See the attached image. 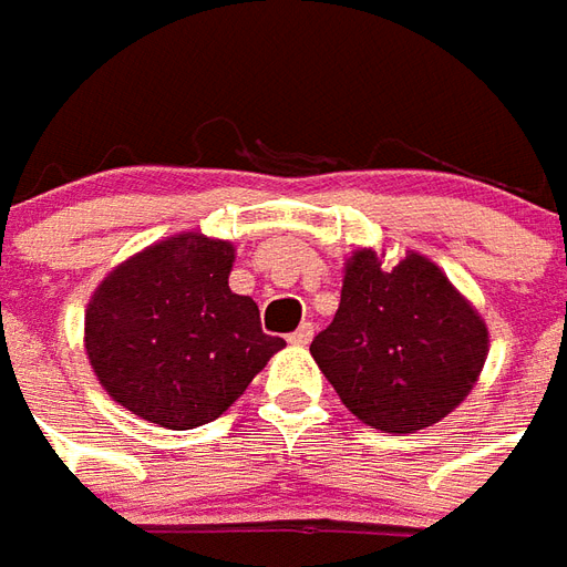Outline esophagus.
I'll return each instance as SVG.
<instances>
[{
	"label": "esophagus",
	"mask_w": 567,
	"mask_h": 567,
	"mask_svg": "<svg viewBox=\"0 0 567 567\" xmlns=\"http://www.w3.org/2000/svg\"><path fill=\"white\" fill-rule=\"evenodd\" d=\"M312 333H316V324H312V321H303V324L297 327L295 333L288 337V342H291V346H309V342H312Z\"/></svg>",
	"instance_id": "1"
}]
</instances>
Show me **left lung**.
Wrapping results in <instances>:
<instances>
[{"label": "left lung", "mask_w": 567, "mask_h": 567, "mask_svg": "<svg viewBox=\"0 0 567 567\" xmlns=\"http://www.w3.org/2000/svg\"><path fill=\"white\" fill-rule=\"evenodd\" d=\"M486 324L423 255L393 270L372 249L351 255L333 321L312 358L339 400L384 433H412L451 414L486 360Z\"/></svg>", "instance_id": "obj_1"}]
</instances>
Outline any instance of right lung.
I'll list each match as a JSON object with an SVG mask.
<instances>
[{
	"mask_svg": "<svg viewBox=\"0 0 567 567\" xmlns=\"http://www.w3.org/2000/svg\"><path fill=\"white\" fill-rule=\"evenodd\" d=\"M234 246L179 234L134 255L86 309V354L123 409L167 430L216 421L285 339L228 288Z\"/></svg>",
	"mask_w": 567,
	"mask_h": 567,
	"instance_id": "obj_1",
	"label": "right lung"
}]
</instances>
